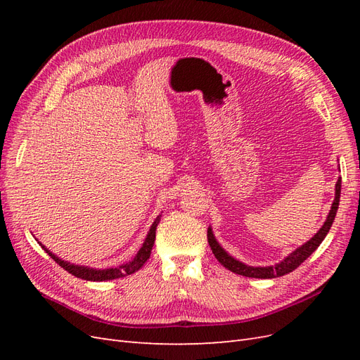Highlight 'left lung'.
<instances>
[{
    "instance_id": "left-lung-1",
    "label": "left lung",
    "mask_w": 360,
    "mask_h": 360,
    "mask_svg": "<svg viewBox=\"0 0 360 360\" xmlns=\"http://www.w3.org/2000/svg\"><path fill=\"white\" fill-rule=\"evenodd\" d=\"M340 197H341V177L338 179V181L335 184V200L332 202L330 212H329L328 217H326L323 226L317 231V234L311 237L307 243L299 246L296 250H292L291 254H288L284 259L279 261V263L275 266L254 267V266H248V264L242 263V261L236 259L234 257H231L226 252V250L219 245V242L216 240L212 226H209V230H207V240H209V245L213 250L216 259L219 261V263L225 269L231 270L233 274L248 276V278H259V279H271V278L284 276V275L290 274V271H292L294 269H297L303 263V261L307 259L314 252V250L321 245V242L324 240V237L328 236L330 226L333 224L338 205H340Z\"/></svg>"
}]
</instances>
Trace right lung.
Wrapping results in <instances>:
<instances>
[{"instance_id": "right-lung-1", "label": "right lung", "mask_w": 360, "mask_h": 360, "mask_svg": "<svg viewBox=\"0 0 360 360\" xmlns=\"http://www.w3.org/2000/svg\"><path fill=\"white\" fill-rule=\"evenodd\" d=\"M160 221V214L156 217L155 222L151 224L150 230L147 233L146 240L141 246V249L136 252V255L127 261V263L117 266V267H110V269H94V267H89V266H79V264H73L70 261H64L60 257H57L56 254H52L51 250L43 246L41 243H39L43 249L46 250V254L56 261L57 264H60L64 270H68L69 274H72L76 278H81L85 281H111V279H117V278H124L127 275H132L135 271H138L141 267L146 264V261L150 258L151 249H153L155 245V238H156V226Z\"/></svg>"}]
</instances>
